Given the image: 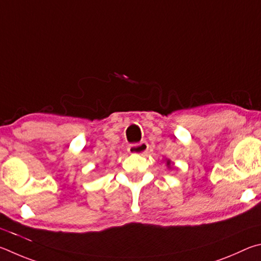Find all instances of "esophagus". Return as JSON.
Listing matches in <instances>:
<instances>
[{
  "instance_id": "esophagus-1",
  "label": "esophagus",
  "mask_w": 261,
  "mask_h": 261,
  "mask_svg": "<svg viewBox=\"0 0 261 261\" xmlns=\"http://www.w3.org/2000/svg\"><path fill=\"white\" fill-rule=\"evenodd\" d=\"M149 150V144L147 142H140L138 144L130 145L129 149H128V152L134 153V154H144L147 153Z\"/></svg>"
}]
</instances>
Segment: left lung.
Here are the masks:
<instances>
[{
    "label": "left lung",
    "instance_id": "obj_1",
    "mask_svg": "<svg viewBox=\"0 0 261 261\" xmlns=\"http://www.w3.org/2000/svg\"><path fill=\"white\" fill-rule=\"evenodd\" d=\"M172 165H173V163L171 162V159H167V158H166V166H167L168 168H172Z\"/></svg>",
    "mask_w": 261,
    "mask_h": 261
}]
</instances>
